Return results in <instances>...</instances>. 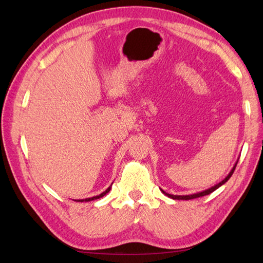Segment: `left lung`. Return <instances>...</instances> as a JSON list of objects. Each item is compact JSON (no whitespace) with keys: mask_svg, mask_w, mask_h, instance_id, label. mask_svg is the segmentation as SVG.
<instances>
[{"mask_svg":"<svg viewBox=\"0 0 263 263\" xmlns=\"http://www.w3.org/2000/svg\"><path fill=\"white\" fill-rule=\"evenodd\" d=\"M238 161V160H237ZM237 161H236V164L234 165V167H233V170L230 172V174H228L224 180H222L221 182H219L218 184H216L215 186H212V187H210V189H208V190H204V191H202V192H198V193H194V194H190V195H174V194H170V193H166L164 190H161V192H163L165 195H167V197L168 198H172V199H174V200H191V199H195V198H200V197H203V195H206V194H210L211 192H214L215 190H217L218 187L219 186H221L222 184H225L228 180H230L231 178V176L233 175V173H234V171H235V167H236V165H237Z\"/></svg>","mask_w":263,"mask_h":263,"instance_id":"1","label":"left lung"}]
</instances>
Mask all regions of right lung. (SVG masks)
<instances>
[{
	"label": "right lung",
	"mask_w": 263,
	"mask_h": 263,
	"mask_svg": "<svg viewBox=\"0 0 263 263\" xmlns=\"http://www.w3.org/2000/svg\"><path fill=\"white\" fill-rule=\"evenodd\" d=\"M109 191H110V186H109L107 190H106V191H104L103 193H100L99 195H96V197H92V198H87V199H82V200H76V201H81V202H82V201H92V200H96V199H99V198H103L104 195H105L106 193H108Z\"/></svg>",
	"instance_id": "1"
}]
</instances>
